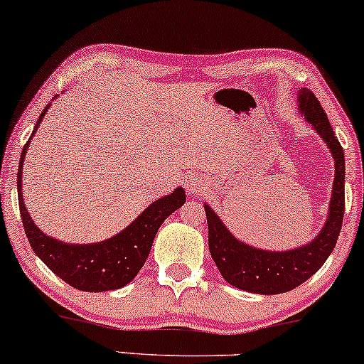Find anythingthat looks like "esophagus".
<instances>
[{
    "label": "esophagus",
    "mask_w": 364,
    "mask_h": 364,
    "mask_svg": "<svg viewBox=\"0 0 364 364\" xmlns=\"http://www.w3.org/2000/svg\"><path fill=\"white\" fill-rule=\"evenodd\" d=\"M186 188H187V192H191V193L200 192L202 188H203L202 178L198 177V176H188L186 178Z\"/></svg>",
    "instance_id": "34e87169"
}]
</instances>
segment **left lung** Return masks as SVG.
I'll use <instances>...</instances> for the list:
<instances>
[{
  "mask_svg": "<svg viewBox=\"0 0 364 364\" xmlns=\"http://www.w3.org/2000/svg\"><path fill=\"white\" fill-rule=\"evenodd\" d=\"M300 109L315 131L325 139L335 159V183L326 225L315 240L305 247L288 252L258 250L238 242L213 210L205 205L208 223V248L222 277L240 290L275 295L290 291L320 270L336 245L345 215V154L335 136L325 109L315 94L303 87Z\"/></svg>",
  "mask_w": 364,
  "mask_h": 364,
  "instance_id": "1",
  "label": "left lung"
}]
</instances>
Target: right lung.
<instances>
[{
	"label": "right lung",
	"mask_w": 364,
	"mask_h": 364,
	"mask_svg": "<svg viewBox=\"0 0 364 364\" xmlns=\"http://www.w3.org/2000/svg\"><path fill=\"white\" fill-rule=\"evenodd\" d=\"M49 104L39 116L33 134L36 132L46 114ZM31 134V137H33ZM29 137V141H31ZM29 141L24 144L21 161L18 168V202L24 232L33 252L46 263L49 270L77 290L82 291H109L127 285L137 275L146 263L152 242L162 222L181 208L186 202V192L178 187L171 196L159 198L147 207L137 220H134L126 230L114 235L109 240L94 245H69L44 235L29 217L21 196V167L26 156Z\"/></svg>",
	"instance_id": "1"
}]
</instances>
